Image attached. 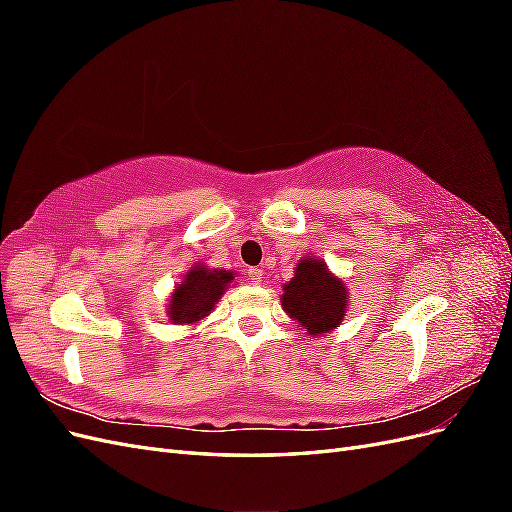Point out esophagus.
I'll use <instances>...</instances> for the list:
<instances>
[{
	"mask_svg": "<svg viewBox=\"0 0 512 512\" xmlns=\"http://www.w3.org/2000/svg\"><path fill=\"white\" fill-rule=\"evenodd\" d=\"M245 273H247V280H250V282H254V284H260V282H262V269L250 267Z\"/></svg>",
	"mask_w": 512,
	"mask_h": 512,
	"instance_id": "1",
	"label": "esophagus"
}]
</instances>
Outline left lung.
Instances as JSON below:
<instances>
[{
    "mask_svg": "<svg viewBox=\"0 0 512 512\" xmlns=\"http://www.w3.org/2000/svg\"><path fill=\"white\" fill-rule=\"evenodd\" d=\"M346 297L342 280L333 277L320 260L307 258L299 262L297 275L284 286L282 305L309 335H322L346 316Z\"/></svg>",
    "mask_w": 512,
    "mask_h": 512,
    "instance_id": "obj_1",
    "label": "left lung"
}]
</instances>
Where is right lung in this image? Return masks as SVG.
I'll return each mask as SVG.
<instances>
[{"mask_svg": "<svg viewBox=\"0 0 512 512\" xmlns=\"http://www.w3.org/2000/svg\"><path fill=\"white\" fill-rule=\"evenodd\" d=\"M232 273L209 271L207 267L192 269L175 288L168 303V318L175 324H192L205 318L232 280Z\"/></svg>", "mask_w": 512, "mask_h": 512, "instance_id": "1", "label": "right lung"}]
</instances>
